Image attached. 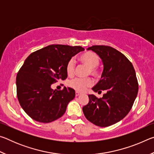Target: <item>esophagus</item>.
<instances>
[{
    "label": "esophagus",
    "instance_id": "esophagus-1",
    "mask_svg": "<svg viewBox=\"0 0 154 154\" xmlns=\"http://www.w3.org/2000/svg\"><path fill=\"white\" fill-rule=\"evenodd\" d=\"M82 94H81L80 92H75V96H79V95H81Z\"/></svg>",
    "mask_w": 154,
    "mask_h": 154
}]
</instances>
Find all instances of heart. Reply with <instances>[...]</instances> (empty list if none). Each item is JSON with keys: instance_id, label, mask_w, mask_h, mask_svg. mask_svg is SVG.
Segmentation results:
<instances>
[{"instance_id": "heart-1", "label": "heart", "mask_w": 154, "mask_h": 154, "mask_svg": "<svg viewBox=\"0 0 154 154\" xmlns=\"http://www.w3.org/2000/svg\"><path fill=\"white\" fill-rule=\"evenodd\" d=\"M80 61L83 64L86 65L90 68L89 74H91L94 77H97L98 72L97 68L100 64V58L93 52H85L79 57ZM75 69V62L74 59L69 60L66 66V71L69 76H72L74 74ZM92 82L90 79H80L75 78L69 82V85L71 88L78 92H83L88 87L92 85Z\"/></svg>"}]
</instances>
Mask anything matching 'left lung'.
I'll return each instance as SVG.
<instances>
[{"label": "left lung", "instance_id": "obj_1", "mask_svg": "<svg viewBox=\"0 0 154 154\" xmlns=\"http://www.w3.org/2000/svg\"><path fill=\"white\" fill-rule=\"evenodd\" d=\"M100 57L103 64L101 78L92 90L106 93L101 98L88 94L89 103L82 110L92 124L106 127L126 116L137 98L139 85L134 69L124 54L111 47L94 45L87 48Z\"/></svg>", "mask_w": 154, "mask_h": 154}]
</instances>
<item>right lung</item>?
<instances>
[{
  "label": "right lung",
  "instance_id": "obj_1",
  "mask_svg": "<svg viewBox=\"0 0 154 154\" xmlns=\"http://www.w3.org/2000/svg\"><path fill=\"white\" fill-rule=\"evenodd\" d=\"M83 50L81 46L51 45L26 59L17 75V96L21 106L34 120L49 123L64 114L75 98V90L66 87L54 90L51 85L66 79L67 62Z\"/></svg>",
  "mask_w": 154,
  "mask_h": 154
}]
</instances>
